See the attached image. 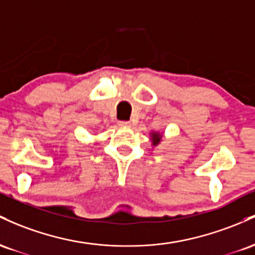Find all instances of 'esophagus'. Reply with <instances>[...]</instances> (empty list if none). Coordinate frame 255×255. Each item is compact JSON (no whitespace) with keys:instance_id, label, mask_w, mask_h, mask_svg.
I'll list each match as a JSON object with an SVG mask.
<instances>
[{"instance_id":"esophagus-1","label":"esophagus","mask_w":255,"mask_h":255,"mask_svg":"<svg viewBox=\"0 0 255 255\" xmlns=\"http://www.w3.org/2000/svg\"><path fill=\"white\" fill-rule=\"evenodd\" d=\"M118 125H119V127H123V128H130L131 123L130 122H119Z\"/></svg>"}]
</instances>
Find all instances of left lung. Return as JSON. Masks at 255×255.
<instances>
[{"instance_id":"8db88e82","label":"left lung","mask_w":255,"mask_h":255,"mask_svg":"<svg viewBox=\"0 0 255 255\" xmlns=\"http://www.w3.org/2000/svg\"><path fill=\"white\" fill-rule=\"evenodd\" d=\"M151 141H153V145L159 144V142L161 141V135L159 132H151Z\"/></svg>"}]
</instances>
